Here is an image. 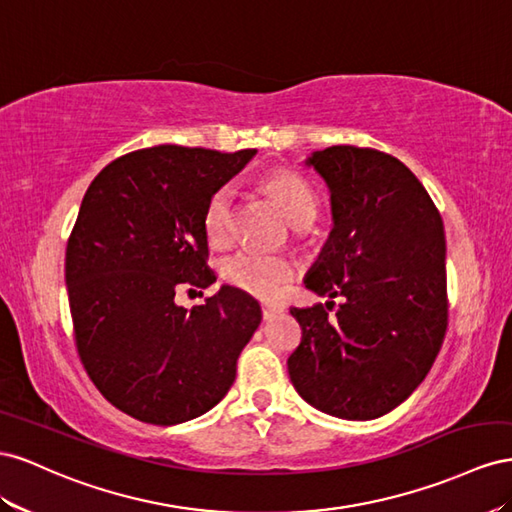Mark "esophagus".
I'll use <instances>...</instances> for the list:
<instances>
[{"mask_svg": "<svg viewBox=\"0 0 512 512\" xmlns=\"http://www.w3.org/2000/svg\"><path fill=\"white\" fill-rule=\"evenodd\" d=\"M283 309H279V306H270V304H264L261 306V315H264V321H270L274 319L276 315H281Z\"/></svg>", "mask_w": 512, "mask_h": 512, "instance_id": "1", "label": "esophagus"}]
</instances>
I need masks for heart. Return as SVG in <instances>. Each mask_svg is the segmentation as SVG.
Segmentation results:
<instances>
[{
    "instance_id": "heart-1",
    "label": "heart",
    "mask_w": 512,
    "mask_h": 512,
    "mask_svg": "<svg viewBox=\"0 0 512 512\" xmlns=\"http://www.w3.org/2000/svg\"><path fill=\"white\" fill-rule=\"evenodd\" d=\"M268 188L279 199L285 216L296 227L311 223L317 214V199L300 175L289 171H276L270 175ZM238 188L225 182L210 195L203 210V231L214 246H223L231 238L233 216H236ZM296 261L285 255H268L257 251H238L223 259L221 276L231 287L259 300H274L294 281Z\"/></svg>"
}]
</instances>
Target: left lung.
Masks as SVG:
<instances>
[{"instance_id":"1","label":"left lung","mask_w":512,"mask_h":512,"mask_svg":"<svg viewBox=\"0 0 512 512\" xmlns=\"http://www.w3.org/2000/svg\"><path fill=\"white\" fill-rule=\"evenodd\" d=\"M306 165L330 188L334 229L304 285L337 298L291 309L302 341L291 384L319 412L371 420L401 405L427 377L448 326L440 210L399 158L332 145Z\"/></svg>"}]
</instances>
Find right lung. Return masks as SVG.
<instances>
[{
	"label": "right lung",
	"instance_id": "obj_1",
	"mask_svg": "<svg viewBox=\"0 0 512 512\" xmlns=\"http://www.w3.org/2000/svg\"><path fill=\"white\" fill-rule=\"evenodd\" d=\"M255 150L156 145L115 158L87 188L66 244L75 345L111 405L150 425L206 414L236 379L259 302L236 287L191 311L182 287L216 281L203 210Z\"/></svg>",
	"mask_w": 512,
	"mask_h": 512
}]
</instances>
